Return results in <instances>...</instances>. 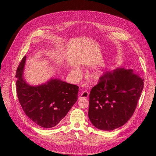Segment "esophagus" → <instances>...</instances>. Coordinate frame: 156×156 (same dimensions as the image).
Masks as SVG:
<instances>
[{"instance_id":"1","label":"esophagus","mask_w":156,"mask_h":156,"mask_svg":"<svg viewBox=\"0 0 156 156\" xmlns=\"http://www.w3.org/2000/svg\"><path fill=\"white\" fill-rule=\"evenodd\" d=\"M89 95V94L87 91L82 92L80 94V98H87Z\"/></svg>"}]
</instances>
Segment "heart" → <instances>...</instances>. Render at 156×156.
<instances>
[{
    "label": "heart",
    "instance_id": "1",
    "mask_svg": "<svg viewBox=\"0 0 156 156\" xmlns=\"http://www.w3.org/2000/svg\"><path fill=\"white\" fill-rule=\"evenodd\" d=\"M80 73H81V71H80V69L78 68H73V70H72V74L74 76V77L75 78H78L79 76L80 75ZM105 73V71H102V70H99V71H97L96 73H95V76L97 78H101V76H102Z\"/></svg>",
    "mask_w": 156,
    "mask_h": 156
}]
</instances>
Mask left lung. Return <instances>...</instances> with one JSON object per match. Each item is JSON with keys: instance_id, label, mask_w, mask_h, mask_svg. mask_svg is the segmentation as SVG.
<instances>
[{"instance_id": "obj_1", "label": "left lung", "mask_w": 156, "mask_h": 156, "mask_svg": "<svg viewBox=\"0 0 156 156\" xmlns=\"http://www.w3.org/2000/svg\"><path fill=\"white\" fill-rule=\"evenodd\" d=\"M144 88V79L133 69L116 68L101 77L89 95L88 117L97 128L111 131L132 116Z\"/></svg>"}]
</instances>
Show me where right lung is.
Returning a JSON list of instances; mask_svg holds the SVG:
<instances>
[{
	"label": "right lung",
	"mask_w": 156,
	"mask_h": 156,
	"mask_svg": "<svg viewBox=\"0 0 156 156\" xmlns=\"http://www.w3.org/2000/svg\"><path fill=\"white\" fill-rule=\"evenodd\" d=\"M27 56L23 57L16 73V91L26 115L45 128L54 127L66 116L78 100L79 87L59 79L32 86L23 77Z\"/></svg>",
	"instance_id": "add662e5"
}]
</instances>
